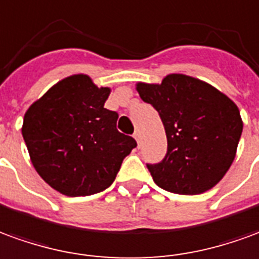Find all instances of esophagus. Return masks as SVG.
Masks as SVG:
<instances>
[{
    "label": "esophagus",
    "instance_id": "obj_1",
    "mask_svg": "<svg viewBox=\"0 0 259 259\" xmlns=\"http://www.w3.org/2000/svg\"><path fill=\"white\" fill-rule=\"evenodd\" d=\"M134 138H135L137 142H139V141H141V133H139V131H135V134H134Z\"/></svg>",
    "mask_w": 259,
    "mask_h": 259
}]
</instances>
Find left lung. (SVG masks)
<instances>
[{
	"label": "left lung",
	"mask_w": 259,
	"mask_h": 259,
	"mask_svg": "<svg viewBox=\"0 0 259 259\" xmlns=\"http://www.w3.org/2000/svg\"><path fill=\"white\" fill-rule=\"evenodd\" d=\"M141 99L162 118L167 153L148 164L160 188L197 195L218 184L236 157L243 133L240 110L232 99L198 78L170 74L162 83H137Z\"/></svg>",
	"instance_id": "obj_1"
}]
</instances>
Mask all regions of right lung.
<instances>
[{
    "mask_svg": "<svg viewBox=\"0 0 259 259\" xmlns=\"http://www.w3.org/2000/svg\"><path fill=\"white\" fill-rule=\"evenodd\" d=\"M110 92L97 88L88 75H71L25 113L22 135L33 167L67 197L106 190L137 146L133 137L118 133V114L104 109Z\"/></svg>",
    "mask_w": 259,
    "mask_h": 259,
    "instance_id": "1",
    "label": "right lung"
}]
</instances>
